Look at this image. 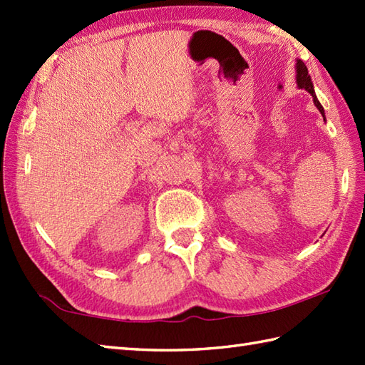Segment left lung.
<instances>
[{
    "label": "left lung",
    "instance_id": "8db88e82",
    "mask_svg": "<svg viewBox=\"0 0 365 365\" xmlns=\"http://www.w3.org/2000/svg\"><path fill=\"white\" fill-rule=\"evenodd\" d=\"M297 83H298V86H299L301 89H306V91L309 92V94H311V96L314 97L315 106L319 108V111L322 113V115L324 118V110H323V106L320 105L319 98H317V96H315L314 84H312V81H311V76H309V73H307V67L304 66V63H302L301 59H298V63H297Z\"/></svg>",
    "mask_w": 365,
    "mask_h": 365
}]
</instances>
